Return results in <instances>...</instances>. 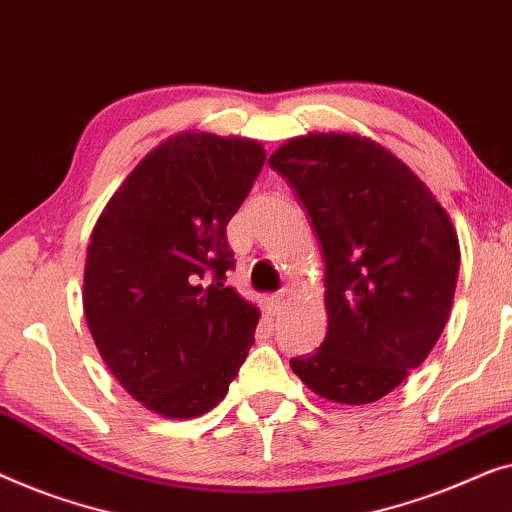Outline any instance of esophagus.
I'll list each match as a JSON object with an SVG mask.
<instances>
[{"label":"esophagus","mask_w":512,"mask_h":512,"mask_svg":"<svg viewBox=\"0 0 512 512\" xmlns=\"http://www.w3.org/2000/svg\"><path fill=\"white\" fill-rule=\"evenodd\" d=\"M287 297H290V292H287V290H280L278 294H273V297H271V311L273 313H280V308L285 306Z\"/></svg>","instance_id":"34e87169"}]
</instances>
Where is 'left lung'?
<instances>
[{"mask_svg": "<svg viewBox=\"0 0 512 512\" xmlns=\"http://www.w3.org/2000/svg\"><path fill=\"white\" fill-rule=\"evenodd\" d=\"M269 164L311 215L327 264V336L292 371L329 401L383 399L450 318L462 257L455 225L408 164L366 136H297Z\"/></svg>", "mask_w": 512, "mask_h": 512, "instance_id": "8db88e82", "label": "left lung"}]
</instances>
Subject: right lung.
Returning <instances> with one entry per match:
<instances>
[{
    "mask_svg": "<svg viewBox=\"0 0 512 512\" xmlns=\"http://www.w3.org/2000/svg\"><path fill=\"white\" fill-rule=\"evenodd\" d=\"M255 139L183 132L136 164L90 234L83 313L136 401L190 420L225 399L259 322L225 287L227 222L264 167Z\"/></svg>",
    "mask_w": 512,
    "mask_h": 512,
    "instance_id": "obj_1",
    "label": "right lung"
}]
</instances>
